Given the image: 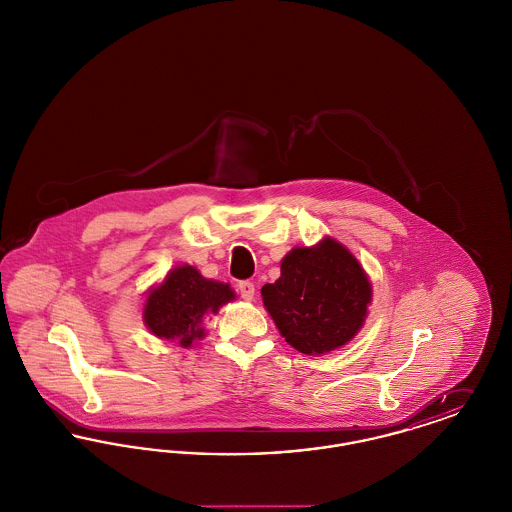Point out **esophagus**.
Listing matches in <instances>:
<instances>
[{"label": "esophagus", "mask_w": 512, "mask_h": 512, "mask_svg": "<svg viewBox=\"0 0 512 512\" xmlns=\"http://www.w3.org/2000/svg\"><path fill=\"white\" fill-rule=\"evenodd\" d=\"M238 290H240V295L244 297L245 301H251V299L255 297V284H253V282H249V280L240 282Z\"/></svg>", "instance_id": "esophagus-1"}]
</instances>
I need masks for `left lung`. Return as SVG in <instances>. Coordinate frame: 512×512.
<instances>
[{
    "instance_id": "obj_1",
    "label": "left lung",
    "mask_w": 512,
    "mask_h": 512,
    "mask_svg": "<svg viewBox=\"0 0 512 512\" xmlns=\"http://www.w3.org/2000/svg\"><path fill=\"white\" fill-rule=\"evenodd\" d=\"M263 303L282 338L305 355H324L349 343L363 328L372 286L355 255L324 238L293 247L280 278L265 284Z\"/></svg>"
}]
</instances>
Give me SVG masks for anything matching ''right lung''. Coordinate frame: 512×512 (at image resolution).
Listing matches in <instances>:
<instances>
[{
	"mask_svg": "<svg viewBox=\"0 0 512 512\" xmlns=\"http://www.w3.org/2000/svg\"><path fill=\"white\" fill-rule=\"evenodd\" d=\"M236 293L217 280H207L190 265L172 268L165 280L151 288L144 305V322L149 332L161 340L178 341L192 347L205 336L203 318L217 315Z\"/></svg>",
	"mask_w": 512,
	"mask_h": 512,
	"instance_id": "right-lung-1",
	"label": "right lung"
}]
</instances>
